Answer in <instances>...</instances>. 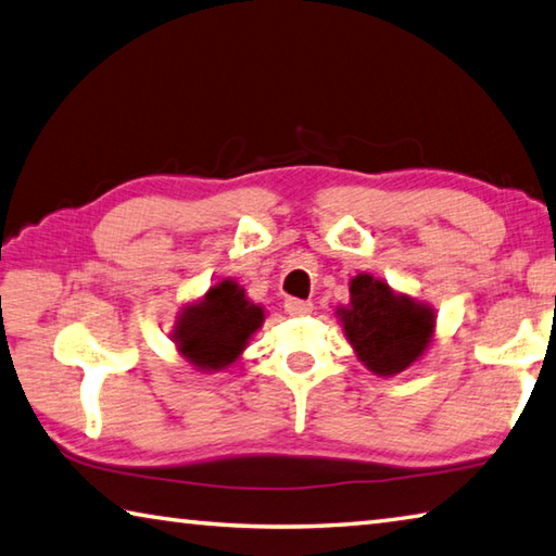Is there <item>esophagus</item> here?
I'll list each match as a JSON object with an SVG mask.
<instances>
[{"mask_svg":"<svg viewBox=\"0 0 556 556\" xmlns=\"http://www.w3.org/2000/svg\"><path fill=\"white\" fill-rule=\"evenodd\" d=\"M286 313L288 315H307V313H313V303H309V300H300V298H288Z\"/></svg>","mask_w":556,"mask_h":556,"instance_id":"obj_1","label":"esophagus"}]
</instances>
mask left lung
I'll use <instances>...</instances> for the list:
<instances>
[{
	"label": "left lung",
	"instance_id": "left-lung-1",
	"mask_svg": "<svg viewBox=\"0 0 556 556\" xmlns=\"http://www.w3.org/2000/svg\"><path fill=\"white\" fill-rule=\"evenodd\" d=\"M352 305L339 309L344 334L362 362L378 376H393L422 356L430 344L434 315L407 295H395L383 280L358 273Z\"/></svg>",
	"mask_w": 556,
	"mask_h": 556
}]
</instances>
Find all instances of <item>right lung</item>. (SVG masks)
<instances>
[{"label": "right lung", "mask_w": 556, "mask_h": 556, "mask_svg": "<svg viewBox=\"0 0 556 556\" xmlns=\"http://www.w3.org/2000/svg\"><path fill=\"white\" fill-rule=\"evenodd\" d=\"M263 323V309L243 298L233 280L212 286L202 303L190 305L175 327V342L190 364L219 371L239 358Z\"/></svg>", "instance_id": "add662e5"}]
</instances>
